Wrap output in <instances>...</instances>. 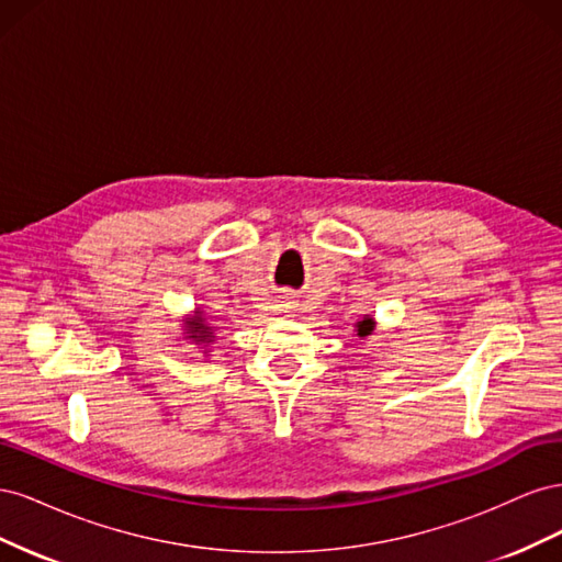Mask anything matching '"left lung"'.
Segmentation results:
<instances>
[{"mask_svg":"<svg viewBox=\"0 0 562 562\" xmlns=\"http://www.w3.org/2000/svg\"><path fill=\"white\" fill-rule=\"evenodd\" d=\"M375 326H378V321H375V318H372L370 314H366L363 318H359V321H356V323H353V330H356V335H359L361 339H366L368 335H372V333H375Z\"/></svg>","mask_w":562,"mask_h":562,"instance_id":"8db88e82","label":"left lung"}]
</instances>
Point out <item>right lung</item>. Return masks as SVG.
I'll list each match as a JSON object with an SVG mask.
<instances>
[{
	"mask_svg": "<svg viewBox=\"0 0 562 562\" xmlns=\"http://www.w3.org/2000/svg\"><path fill=\"white\" fill-rule=\"evenodd\" d=\"M182 339L196 345L203 353L211 356V351H213L211 347L215 342V330L206 321V314L201 312V307H194V314L182 318Z\"/></svg>",
	"mask_w": 562,
	"mask_h": 562,
	"instance_id": "add662e5",
	"label": "right lung"
}]
</instances>
